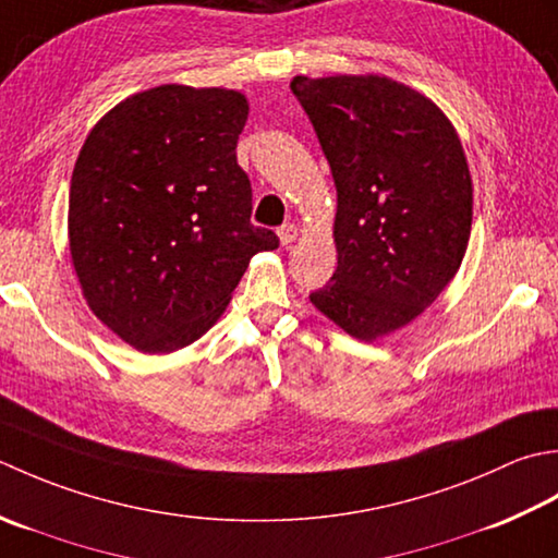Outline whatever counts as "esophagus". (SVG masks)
<instances>
[{
	"mask_svg": "<svg viewBox=\"0 0 558 558\" xmlns=\"http://www.w3.org/2000/svg\"><path fill=\"white\" fill-rule=\"evenodd\" d=\"M295 238H299V229H295L293 223H289V226H281V229H279V243H281V245H291V243H295Z\"/></svg>",
	"mask_w": 558,
	"mask_h": 558,
	"instance_id": "1",
	"label": "esophagus"
}]
</instances>
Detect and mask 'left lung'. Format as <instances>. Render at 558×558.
Returning <instances> with one entry per match:
<instances>
[{"label": "left lung", "instance_id": "8db88e82", "mask_svg": "<svg viewBox=\"0 0 558 558\" xmlns=\"http://www.w3.org/2000/svg\"><path fill=\"white\" fill-rule=\"evenodd\" d=\"M337 187L332 281L311 293L359 342L392 335L434 303L468 253L472 175L434 100L383 74L291 78Z\"/></svg>", "mask_w": 558, "mask_h": 558}]
</instances>
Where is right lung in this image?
<instances>
[{
	"instance_id": "1",
	"label": "right lung",
	"mask_w": 558,
	"mask_h": 558,
	"mask_svg": "<svg viewBox=\"0 0 558 558\" xmlns=\"http://www.w3.org/2000/svg\"><path fill=\"white\" fill-rule=\"evenodd\" d=\"M245 94L163 84L120 100L78 151L66 238L84 299L142 354H173L223 315L250 257L277 235L250 223L235 144Z\"/></svg>"
}]
</instances>
